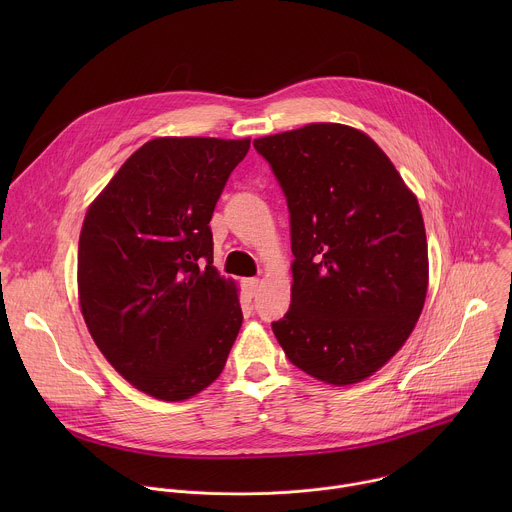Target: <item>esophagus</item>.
<instances>
[{
	"mask_svg": "<svg viewBox=\"0 0 512 512\" xmlns=\"http://www.w3.org/2000/svg\"><path fill=\"white\" fill-rule=\"evenodd\" d=\"M257 287H259V279H255V277L243 281V291H245L249 298H253L257 294Z\"/></svg>",
	"mask_w": 512,
	"mask_h": 512,
	"instance_id": "esophagus-1",
	"label": "esophagus"
}]
</instances>
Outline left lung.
I'll list each match as a JSON object with an SVG mask.
<instances>
[{
    "label": "left lung",
    "instance_id": "8db88e82",
    "mask_svg": "<svg viewBox=\"0 0 512 512\" xmlns=\"http://www.w3.org/2000/svg\"><path fill=\"white\" fill-rule=\"evenodd\" d=\"M289 208L291 306L273 334L328 385L377 373L405 344L427 294V239L415 194L367 135L340 123L253 141Z\"/></svg>",
    "mask_w": 512,
    "mask_h": 512
}]
</instances>
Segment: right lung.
I'll list each match as a JSON object with an SVG mask.
<instances>
[{"label": "right lung", "mask_w": 512, "mask_h": 512, "mask_svg": "<svg viewBox=\"0 0 512 512\" xmlns=\"http://www.w3.org/2000/svg\"><path fill=\"white\" fill-rule=\"evenodd\" d=\"M251 139L156 137L89 206L79 300L111 367L184 401L223 373L243 324L237 285L212 267L210 218Z\"/></svg>", "instance_id": "right-lung-1"}]
</instances>
